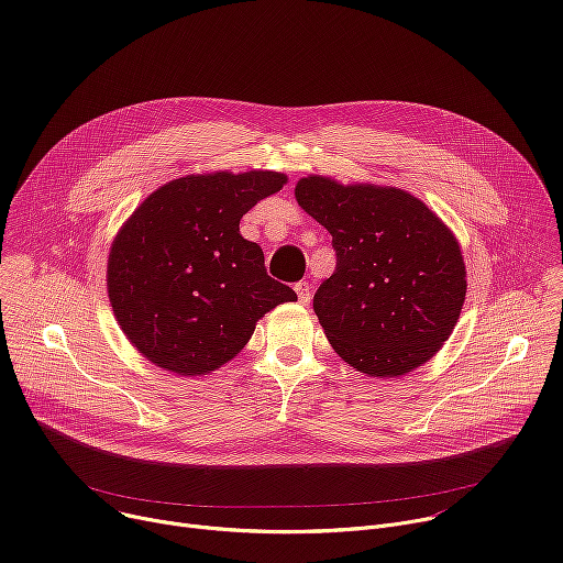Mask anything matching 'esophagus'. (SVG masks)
I'll list each match as a JSON object with an SVG mask.
<instances>
[{"instance_id":"obj_1","label":"esophagus","mask_w":563,"mask_h":563,"mask_svg":"<svg viewBox=\"0 0 563 563\" xmlns=\"http://www.w3.org/2000/svg\"><path fill=\"white\" fill-rule=\"evenodd\" d=\"M294 289H296V294H298V302H300V305H307V302L311 300V285H309V283H305V280H302V283H296Z\"/></svg>"}]
</instances>
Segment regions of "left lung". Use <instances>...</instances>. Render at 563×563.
I'll use <instances>...</instances> for the list:
<instances>
[{"label":"left lung","instance_id":"8db88e82","mask_svg":"<svg viewBox=\"0 0 563 563\" xmlns=\"http://www.w3.org/2000/svg\"><path fill=\"white\" fill-rule=\"evenodd\" d=\"M294 196L336 250V269L313 296L334 352L376 378L426 365L454 332L467 291L452 229L396 187L309 174Z\"/></svg>","mask_w":563,"mask_h":563}]
</instances>
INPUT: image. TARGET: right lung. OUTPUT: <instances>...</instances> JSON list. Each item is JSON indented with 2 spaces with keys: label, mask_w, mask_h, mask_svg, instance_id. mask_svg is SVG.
<instances>
[{
  "label": "right lung",
  "mask_w": 563,
  "mask_h": 563,
  "mask_svg": "<svg viewBox=\"0 0 563 563\" xmlns=\"http://www.w3.org/2000/svg\"><path fill=\"white\" fill-rule=\"evenodd\" d=\"M287 185L269 169L191 174L148 194L115 233L107 291L126 341L176 376L211 374L250 343L291 287L265 272L261 245L240 233L258 200Z\"/></svg>",
  "instance_id": "1"
}]
</instances>
